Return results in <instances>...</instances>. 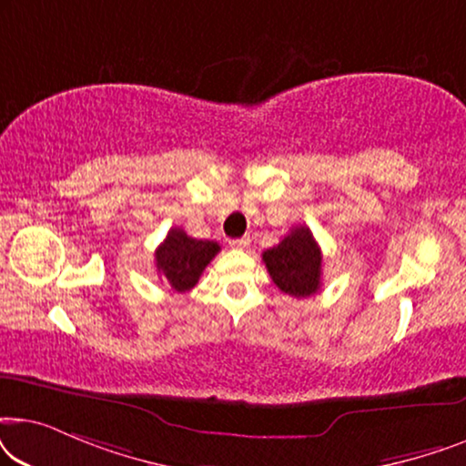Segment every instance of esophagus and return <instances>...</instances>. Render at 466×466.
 Listing matches in <instances>:
<instances>
[{
    "label": "esophagus",
    "mask_w": 466,
    "mask_h": 466,
    "mask_svg": "<svg viewBox=\"0 0 466 466\" xmlns=\"http://www.w3.org/2000/svg\"><path fill=\"white\" fill-rule=\"evenodd\" d=\"M228 246H231V248H239V250H244V248L250 246V238H238V239H231V241H228Z\"/></svg>",
    "instance_id": "esophagus-1"
}]
</instances>
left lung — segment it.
Here are the masks:
<instances>
[{
	"label": "left lung",
	"instance_id": "obj_1",
	"mask_svg": "<svg viewBox=\"0 0 466 466\" xmlns=\"http://www.w3.org/2000/svg\"><path fill=\"white\" fill-rule=\"evenodd\" d=\"M273 284L286 295L305 299L320 290L322 252L308 227H295L278 246L263 252Z\"/></svg>",
	"mask_w": 466,
	"mask_h": 466
}]
</instances>
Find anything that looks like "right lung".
Wrapping results in <instances>:
<instances>
[{
	"label": "right lung",
	"mask_w": 466,
	"mask_h": 466,
	"mask_svg": "<svg viewBox=\"0 0 466 466\" xmlns=\"http://www.w3.org/2000/svg\"><path fill=\"white\" fill-rule=\"evenodd\" d=\"M218 252L220 246L216 241L195 239L182 228H171L155 252L157 271L171 290L187 292L199 282L203 269Z\"/></svg>",
	"instance_id": "add662e5"
}]
</instances>
